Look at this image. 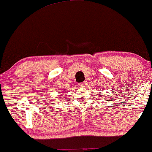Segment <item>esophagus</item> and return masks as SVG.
<instances>
[{"label":"esophagus","instance_id":"obj_1","mask_svg":"<svg viewBox=\"0 0 152 152\" xmlns=\"http://www.w3.org/2000/svg\"><path fill=\"white\" fill-rule=\"evenodd\" d=\"M87 85V82L84 81V82H82V83H79V86L81 87H85Z\"/></svg>","mask_w":152,"mask_h":152}]
</instances>
